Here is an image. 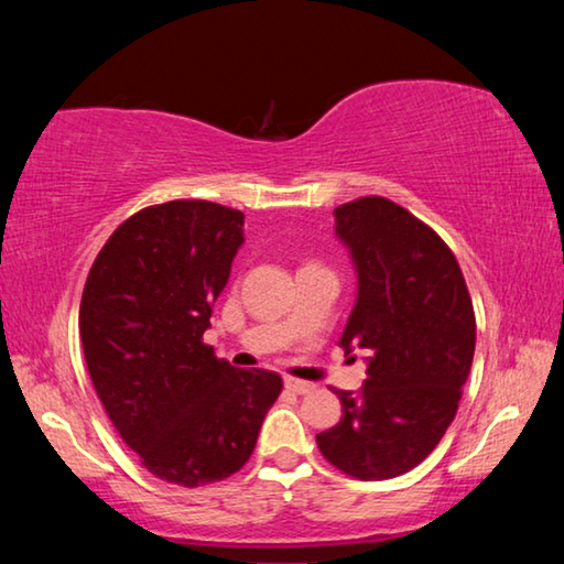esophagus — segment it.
Returning a JSON list of instances; mask_svg holds the SVG:
<instances>
[{
	"label": "esophagus",
	"instance_id": "34e87169",
	"mask_svg": "<svg viewBox=\"0 0 564 564\" xmlns=\"http://www.w3.org/2000/svg\"><path fill=\"white\" fill-rule=\"evenodd\" d=\"M285 388H289L291 393H299V395L313 393V390H316V386L308 383V380H299V378H285Z\"/></svg>",
	"mask_w": 564,
	"mask_h": 564
}]
</instances>
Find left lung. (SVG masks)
Segmentation results:
<instances>
[{"instance_id": "left-lung-1", "label": "left lung", "mask_w": 564, "mask_h": 564, "mask_svg": "<svg viewBox=\"0 0 564 564\" xmlns=\"http://www.w3.org/2000/svg\"><path fill=\"white\" fill-rule=\"evenodd\" d=\"M336 234L358 271L340 348L370 352L343 417L316 435L323 457L358 480H388L425 460L457 413L475 352V311L447 243L383 196L340 204Z\"/></svg>"}]
</instances>
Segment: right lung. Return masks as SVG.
Returning a JSON list of instances; mask_svg holds the SVG:
<instances>
[{"label": "right lung", "mask_w": 564, "mask_h": 564, "mask_svg": "<svg viewBox=\"0 0 564 564\" xmlns=\"http://www.w3.org/2000/svg\"><path fill=\"white\" fill-rule=\"evenodd\" d=\"M243 243V214L166 202L129 216L91 263L79 333L94 390L121 441L161 480L202 488L241 470L283 380L204 343Z\"/></svg>", "instance_id": "add662e5"}]
</instances>
